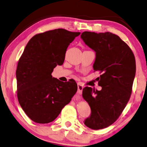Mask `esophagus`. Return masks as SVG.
<instances>
[{
    "instance_id": "34e87169",
    "label": "esophagus",
    "mask_w": 147,
    "mask_h": 147,
    "mask_svg": "<svg viewBox=\"0 0 147 147\" xmlns=\"http://www.w3.org/2000/svg\"><path fill=\"white\" fill-rule=\"evenodd\" d=\"M84 88V86L83 84H82L81 83H78V94H82V92H83V89Z\"/></svg>"
}]
</instances>
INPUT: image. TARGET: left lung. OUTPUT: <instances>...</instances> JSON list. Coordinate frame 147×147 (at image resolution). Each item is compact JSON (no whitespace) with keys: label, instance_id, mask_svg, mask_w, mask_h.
Returning <instances> with one entry per match:
<instances>
[{"label":"left lung","instance_id":"left-lung-1","mask_svg":"<svg viewBox=\"0 0 147 147\" xmlns=\"http://www.w3.org/2000/svg\"><path fill=\"white\" fill-rule=\"evenodd\" d=\"M81 37L96 53L93 68L99 71L97 90L86 86L83 97L91 109L84 121L86 127L102 129L116 121L129 101L136 75V59L130 48L119 36L110 32H84Z\"/></svg>","mask_w":147,"mask_h":147}]
</instances>
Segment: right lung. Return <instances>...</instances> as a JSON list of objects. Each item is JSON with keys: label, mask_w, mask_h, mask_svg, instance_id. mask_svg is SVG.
I'll list each match as a JSON object with an SVG mask.
<instances>
[{"label": "right lung", "mask_w": 147, "mask_h": 147, "mask_svg": "<svg viewBox=\"0 0 147 147\" xmlns=\"http://www.w3.org/2000/svg\"><path fill=\"white\" fill-rule=\"evenodd\" d=\"M80 33L62 28L47 31L33 36L26 46L17 67V94L33 121L52 122L78 90L75 81L64 83L51 73L63 64L67 48Z\"/></svg>", "instance_id": "1"}]
</instances>
